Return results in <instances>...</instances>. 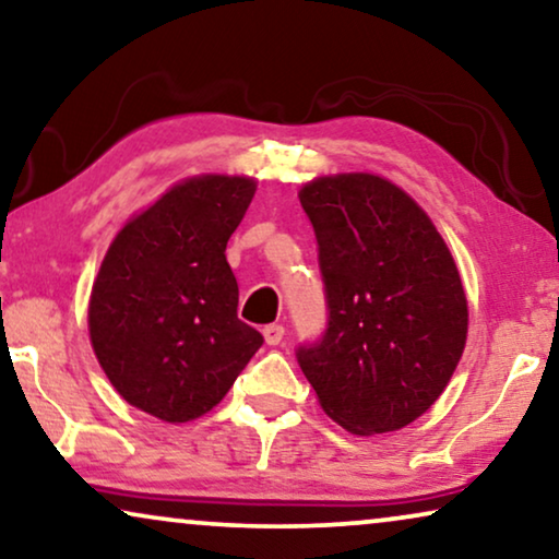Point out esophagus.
I'll list each match as a JSON object with an SVG mask.
<instances>
[{
  "instance_id": "34e87169",
  "label": "esophagus",
  "mask_w": 559,
  "mask_h": 559,
  "mask_svg": "<svg viewBox=\"0 0 559 559\" xmlns=\"http://www.w3.org/2000/svg\"><path fill=\"white\" fill-rule=\"evenodd\" d=\"M262 333H264V341H266V346H280L282 335H285V328L277 325V323H272V325H266Z\"/></svg>"
}]
</instances>
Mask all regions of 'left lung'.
<instances>
[{
  "mask_svg": "<svg viewBox=\"0 0 559 559\" xmlns=\"http://www.w3.org/2000/svg\"><path fill=\"white\" fill-rule=\"evenodd\" d=\"M320 249L328 331L297 350L333 423L394 432L445 392L468 338V300L445 239L415 198L373 173L300 188Z\"/></svg>",
  "mask_w": 559,
  "mask_h": 559,
  "instance_id": "left-lung-1",
  "label": "left lung"
}]
</instances>
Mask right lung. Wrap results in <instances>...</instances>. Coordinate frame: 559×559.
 I'll use <instances>...</instances> for the list:
<instances>
[{"instance_id":"1","label":"right lung","mask_w":559,"mask_h":559,"mask_svg":"<svg viewBox=\"0 0 559 559\" xmlns=\"http://www.w3.org/2000/svg\"><path fill=\"white\" fill-rule=\"evenodd\" d=\"M257 180L203 173L175 182L114 236L88 297V335L132 407L190 423L224 400L264 338L236 316L226 243Z\"/></svg>"}]
</instances>
